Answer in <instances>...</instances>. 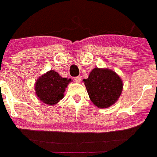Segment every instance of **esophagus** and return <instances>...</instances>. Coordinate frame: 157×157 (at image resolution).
Masks as SVG:
<instances>
[{"instance_id": "1", "label": "esophagus", "mask_w": 157, "mask_h": 157, "mask_svg": "<svg viewBox=\"0 0 157 157\" xmlns=\"http://www.w3.org/2000/svg\"><path fill=\"white\" fill-rule=\"evenodd\" d=\"M74 80H75V82H77V83H80V80H81V77H77L74 78Z\"/></svg>"}]
</instances>
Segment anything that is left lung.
Returning a JSON list of instances; mask_svg holds the SVG:
<instances>
[{
	"instance_id": "8db88e82",
	"label": "left lung",
	"mask_w": 157,
	"mask_h": 157,
	"mask_svg": "<svg viewBox=\"0 0 157 157\" xmlns=\"http://www.w3.org/2000/svg\"><path fill=\"white\" fill-rule=\"evenodd\" d=\"M83 82L90 101L99 108H107L113 105L123 90L121 77L108 68L95 67Z\"/></svg>"
}]
</instances>
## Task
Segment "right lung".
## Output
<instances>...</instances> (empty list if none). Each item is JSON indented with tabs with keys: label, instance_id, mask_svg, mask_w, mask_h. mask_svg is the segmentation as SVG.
<instances>
[{
	"label": "right lung",
	"instance_id": "right-lung-1",
	"mask_svg": "<svg viewBox=\"0 0 157 157\" xmlns=\"http://www.w3.org/2000/svg\"><path fill=\"white\" fill-rule=\"evenodd\" d=\"M71 81V79L60 77L55 70H49L40 76L36 81V96L45 105H56L63 99L66 88Z\"/></svg>",
	"mask_w": 157,
	"mask_h": 157
}]
</instances>
